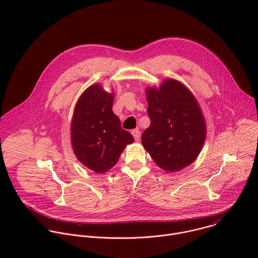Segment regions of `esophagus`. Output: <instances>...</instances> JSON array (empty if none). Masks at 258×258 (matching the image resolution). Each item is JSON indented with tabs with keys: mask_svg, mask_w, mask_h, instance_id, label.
I'll return each mask as SVG.
<instances>
[{
	"mask_svg": "<svg viewBox=\"0 0 258 258\" xmlns=\"http://www.w3.org/2000/svg\"><path fill=\"white\" fill-rule=\"evenodd\" d=\"M132 134H133V136H134V138H135L136 141H139V140L141 139V132H140L139 128L134 130V131L132 132Z\"/></svg>",
	"mask_w": 258,
	"mask_h": 258,
	"instance_id": "1",
	"label": "esophagus"
}]
</instances>
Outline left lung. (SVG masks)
Segmentation results:
<instances>
[{
  "label": "left lung",
  "mask_w": 258,
  "mask_h": 258,
  "mask_svg": "<svg viewBox=\"0 0 258 258\" xmlns=\"http://www.w3.org/2000/svg\"><path fill=\"white\" fill-rule=\"evenodd\" d=\"M151 124L142 145L154 162L167 172L192 164L206 139V121L193 93L182 83L165 79L159 87H147Z\"/></svg>",
  "instance_id": "left-lung-1"
}]
</instances>
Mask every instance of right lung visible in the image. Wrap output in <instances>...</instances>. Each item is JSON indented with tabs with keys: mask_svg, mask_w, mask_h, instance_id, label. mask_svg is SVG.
<instances>
[{
	"mask_svg": "<svg viewBox=\"0 0 258 258\" xmlns=\"http://www.w3.org/2000/svg\"><path fill=\"white\" fill-rule=\"evenodd\" d=\"M114 92L94 84L80 96L70 122L71 147L77 159L96 173L111 169L133 136L121 128L112 111Z\"/></svg>",
	"mask_w": 258,
	"mask_h": 258,
	"instance_id": "add662e5",
	"label": "right lung"
}]
</instances>
